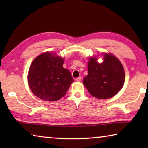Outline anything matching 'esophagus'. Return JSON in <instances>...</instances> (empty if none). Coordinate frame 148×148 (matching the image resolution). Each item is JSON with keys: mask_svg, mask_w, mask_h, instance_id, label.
Instances as JSON below:
<instances>
[{"mask_svg": "<svg viewBox=\"0 0 148 148\" xmlns=\"http://www.w3.org/2000/svg\"><path fill=\"white\" fill-rule=\"evenodd\" d=\"M76 81L77 82H79L80 81H81V80H82V77H77V78L76 79Z\"/></svg>", "mask_w": 148, "mask_h": 148, "instance_id": "34e87169", "label": "esophagus"}]
</instances>
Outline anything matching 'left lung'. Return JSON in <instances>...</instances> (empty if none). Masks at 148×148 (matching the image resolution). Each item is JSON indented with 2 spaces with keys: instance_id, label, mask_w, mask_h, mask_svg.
I'll return each instance as SVG.
<instances>
[{
  "instance_id": "8db88e82",
  "label": "left lung",
  "mask_w": 148,
  "mask_h": 148,
  "mask_svg": "<svg viewBox=\"0 0 148 148\" xmlns=\"http://www.w3.org/2000/svg\"><path fill=\"white\" fill-rule=\"evenodd\" d=\"M104 61L97 62V57H91L88 62V74L83 84L92 96L107 99L115 96L123 86L125 74L123 66L116 56L102 54Z\"/></svg>"
}]
</instances>
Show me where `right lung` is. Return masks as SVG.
Wrapping results in <instances>:
<instances>
[{"label": "right lung", "instance_id": "1", "mask_svg": "<svg viewBox=\"0 0 148 148\" xmlns=\"http://www.w3.org/2000/svg\"><path fill=\"white\" fill-rule=\"evenodd\" d=\"M64 59L53 52L39 55L32 62L28 84L34 95L42 100L56 101L66 93L74 82L69 70L64 69Z\"/></svg>", "mask_w": 148, "mask_h": 148}]
</instances>
